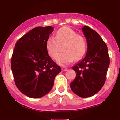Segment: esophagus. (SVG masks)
<instances>
[{
	"label": "esophagus",
	"instance_id": "obj_1",
	"mask_svg": "<svg viewBox=\"0 0 120 120\" xmlns=\"http://www.w3.org/2000/svg\"><path fill=\"white\" fill-rule=\"evenodd\" d=\"M61 70H62L63 71H67V68L64 67H61Z\"/></svg>",
	"mask_w": 120,
	"mask_h": 120
}]
</instances>
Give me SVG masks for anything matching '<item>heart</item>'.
<instances>
[{
  "label": "heart",
  "instance_id": "heart-1",
  "mask_svg": "<svg viewBox=\"0 0 120 120\" xmlns=\"http://www.w3.org/2000/svg\"><path fill=\"white\" fill-rule=\"evenodd\" d=\"M46 49L53 59L57 58L63 46V51L57 62L61 66H67L75 59L79 60L86 50L85 38L68 26L59 29L55 37H50L46 41Z\"/></svg>",
  "mask_w": 120,
  "mask_h": 120
}]
</instances>
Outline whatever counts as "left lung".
I'll use <instances>...</instances> for the list:
<instances>
[{
	"mask_svg": "<svg viewBox=\"0 0 120 120\" xmlns=\"http://www.w3.org/2000/svg\"><path fill=\"white\" fill-rule=\"evenodd\" d=\"M82 30L86 39L87 52L72 67L77 75L70 88L78 96L88 98L95 95L105 84L110 58L107 45L99 34L87 26Z\"/></svg>",
	"mask_w": 120,
	"mask_h": 120,
	"instance_id": "left-lung-1",
	"label": "left lung"
}]
</instances>
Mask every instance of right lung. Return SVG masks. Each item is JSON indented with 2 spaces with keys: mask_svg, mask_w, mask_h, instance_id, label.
I'll return each mask as SVG.
<instances>
[{
  "mask_svg": "<svg viewBox=\"0 0 120 120\" xmlns=\"http://www.w3.org/2000/svg\"><path fill=\"white\" fill-rule=\"evenodd\" d=\"M54 28H34L15 43L11 60L14 82L24 95L39 98L50 91L61 68L48 54L46 41Z\"/></svg>",
  "mask_w": 120,
  "mask_h": 120,
  "instance_id": "right-lung-1",
  "label": "right lung"
}]
</instances>
